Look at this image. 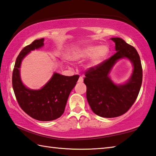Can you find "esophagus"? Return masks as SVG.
<instances>
[{
  "instance_id": "34e87169",
  "label": "esophagus",
  "mask_w": 156,
  "mask_h": 156,
  "mask_svg": "<svg viewBox=\"0 0 156 156\" xmlns=\"http://www.w3.org/2000/svg\"><path fill=\"white\" fill-rule=\"evenodd\" d=\"M78 82L79 83H83V78L82 77V76H80V78H79Z\"/></svg>"
}]
</instances>
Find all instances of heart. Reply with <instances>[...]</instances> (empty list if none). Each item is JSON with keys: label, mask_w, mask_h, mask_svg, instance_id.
<instances>
[{"label": "heart", "mask_w": 156, "mask_h": 156, "mask_svg": "<svg viewBox=\"0 0 156 156\" xmlns=\"http://www.w3.org/2000/svg\"><path fill=\"white\" fill-rule=\"evenodd\" d=\"M109 48L106 45L99 46L97 45L89 46L81 49L75 54L73 58L76 60H82L91 57L90 64L95 66L101 63L109 54Z\"/></svg>", "instance_id": "obj_1"}]
</instances>
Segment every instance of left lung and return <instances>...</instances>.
<instances>
[{
	"instance_id": "obj_1",
	"label": "left lung",
	"mask_w": 156,
	"mask_h": 156,
	"mask_svg": "<svg viewBox=\"0 0 156 156\" xmlns=\"http://www.w3.org/2000/svg\"><path fill=\"white\" fill-rule=\"evenodd\" d=\"M115 43L114 55L101 63L88 69L84 83L87 86V99L95 115L102 117H117L125 114L135 102L143 80V69L139 55L135 48L119 37L111 38ZM129 58L134 66L129 82L116 86L108 77L110 69L117 60Z\"/></svg>"
}]
</instances>
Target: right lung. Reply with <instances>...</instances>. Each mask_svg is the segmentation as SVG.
<instances>
[{"label":"right lung","instance_id":"right-lung-1","mask_svg":"<svg viewBox=\"0 0 156 156\" xmlns=\"http://www.w3.org/2000/svg\"><path fill=\"white\" fill-rule=\"evenodd\" d=\"M44 38L36 39L24 47L16 58L12 73V86L16 100L21 108L36 120L49 121L61 117L65 111L70 92L75 87L78 75L66 76L54 73L42 89L30 90L20 80V67L22 60L31 50L44 46Z\"/></svg>","mask_w":156,"mask_h":156}]
</instances>
